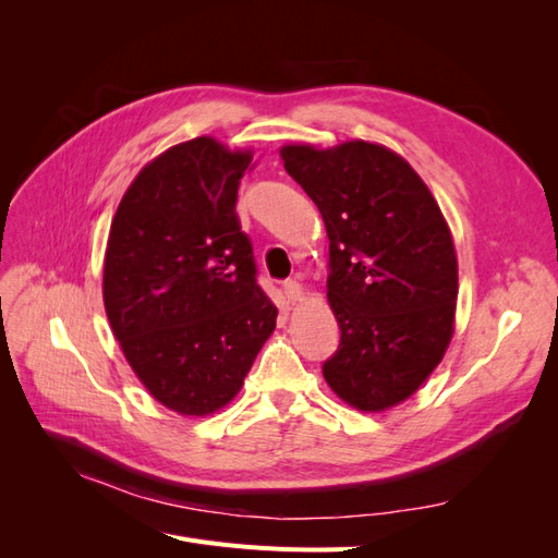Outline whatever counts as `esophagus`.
<instances>
[{"label":"esophagus","instance_id":"esophagus-1","mask_svg":"<svg viewBox=\"0 0 558 558\" xmlns=\"http://www.w3.org/2000/svg\"><path fill=\"white\" fill-rule=\"evenodd\" d=\"M283 293L291 302H298V300H302V295H305V293H302V286L295 279L283 281Z\"/></svg>","mask_w":558,"mask_h":558}]
</instances>
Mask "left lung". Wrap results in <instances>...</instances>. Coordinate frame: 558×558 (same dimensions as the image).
I'll return each instance as SVG.
<instances>
[{
  "label": "left lung",
  "instance_id": "obj_1",
  "mask_svg": "<svg viewBox=\"0 0 558 558\" xmlns=\"http://www.w3.org/2000/svg\"><path fill=\"white\" fill-rule=\"evenodd\" d=\"M281 158L330 240L340 347L324 377L356 410L393 408L426 381L453 332L459 267L445 216L412 167L379 144L283 146Z\"/></svg>",
  "mask_w": 558,
  "mask_h": 558
}]
</instances>
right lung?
Returning a JSON list of instances; mask_svg holds the SVG:
<instances>
[{
	"mask_svg": "<svg viewBox=\"0 0 558 558\" xmlns=\"http://www.w3.org/2000/svg\"><path fill=\"white\" fill-rule=\"evenodd\" d=\"M248 165V150L211 137L172 146L132 181L111 221V330L148 393L185 416L238 396L277 326L234 214Z\"/></svg>",
	"mask_w": 558,
	"mask_h": 558,
	"instance_id": "right-lung-1",
	"label": "right lung"
}]
</instances>
